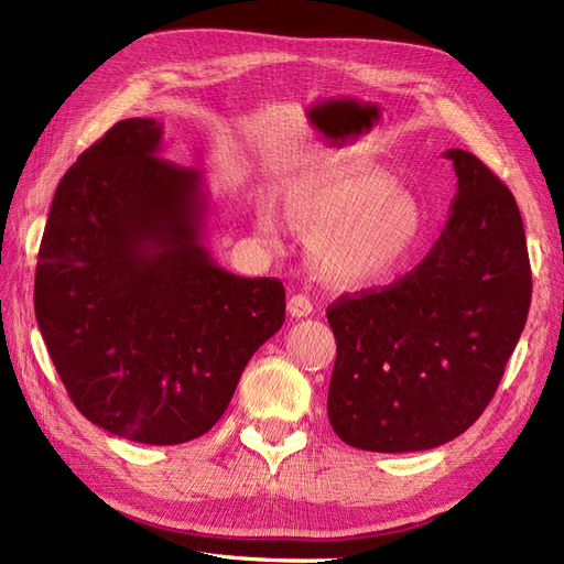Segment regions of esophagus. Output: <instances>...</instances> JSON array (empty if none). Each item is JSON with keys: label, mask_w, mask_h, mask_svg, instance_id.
Returning <instances> with one entry per match:
<instances>
[{"label": "esophagus", "mask_w": 564, "mask_h": 564, "mask_svg": "<svg viewBox=\"0 0 564 564\" xmlns=\"http://www.w3.org/2000/svg\"><path fill=\"white\" fill-rule=\"evenodd\" d=\"M312 310H314V304H312V300L307 295L297 293V295H293L291 300H288V312H291V316H295V318L310 316Z\"/></svg>", "instance_id": "obj_1"}]
</instances>
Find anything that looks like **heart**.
<instances>
[{"label": "heart", "mask_w": 564, "mask_h": 564, "mask_svg": "<svg viewBox=\"0 0 564 564\" xmlns=\"http://www.w3.org/2000/svg\"><path fill=\"white\" fill-rule=\"evenodd\" d=\"M285 217L316 231L314 257L337 285H373L404 264L423 231V207L413 193L378 167H345L297 182L285 196ZM254 227L279 246L283 221L269 203Z\"/></svg>", "instance_id": "b5f03b06"}]
</instances>
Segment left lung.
Wrapping results in <instances>:
<instances>
[{
    "instance_id": "1",
    "label": "left lung",
    "mask_w": 564,
    "mask_h": 564,
    "mask_svg": "<svg viewBox=\"0 0 564 564\" xmlns=\"http://www.w3.org/2000/svg\"><path fill=\"white\" fill-rule=\"evenodd\" d=\"M458 188L425 260L382 291L335 300L328 421L354 448L425 452L487 409L532 302L522 217L508 186L448 149Z\"/></svg>"
}]
</instances>
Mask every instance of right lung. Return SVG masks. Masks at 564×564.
Returning <instances> with one entry per match:
<instances>
[{
  "label": "right lung",
  "instance_id": "add662e5",
  "mask_svg": "<svg viewBox=\"0 0 564 564\" xmlns=\"http://www.w3.org/2000/svg\"><path fill=\"white\" fill-rule=\"evenodd\" d=\"M160 149L163 124L130 118L63 174L37 254L35 316L87 421L170 446L227 411L250 357L283 326L285 291L215 262L203 174Z\"/></svg>",
  "mask_w": 564,
  "mask_h": 564
}]
</instances>
